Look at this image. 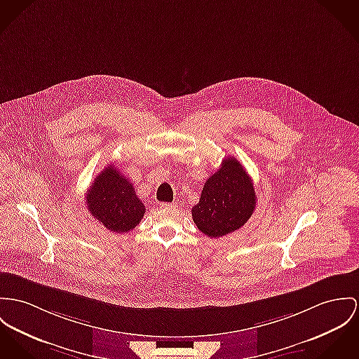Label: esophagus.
<instances>
[{"label": "esophagus", "mask_w": 359, "mask_h": 359, "mask_svg": "<svg viewBox=\"0 0 359 359\" xmlns=\"http://www.w3.org/2000/svg\"><path fill=\"white\" fill-rule=\"evenodd\" d=\"M160 206L163 209H172V208H176V203H165V202H163V203H160Z\"/></svg>", "instance_id": "esophagus-1"}]
</instances>
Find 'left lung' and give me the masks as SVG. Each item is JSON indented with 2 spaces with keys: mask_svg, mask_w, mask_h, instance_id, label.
<instances>
[{
  "mask_svg": "<svg viewBox=\"0 0 359 359\" xmlns=\"http://www.w3.org/2000/svg\"><path fill=\"white\" fill-rule=\"evenodd\" d=\"M254 184L242 164L224 158L219 170L205 183L193 220L209 238H220L243 226L255 209Z\"/></svg>",
  "mask_w": 359,
  "mask_h": 359,
  "instance_id": "obj_1",
  "label": "left lung"
}]
</instances>
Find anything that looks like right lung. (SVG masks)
Instances as JSON below:
<instances>
[{
    "label": "right lung",
    "instance_id": "1",
    "mask_svg": "<svg viewBox=\"0 0 359 359\" xmlns=\"http://www.w3.org/2000/svg\"><path fill=\"white\" fill-rule=\"evenodd\" d=\"M86 205L94 219L117 233L134 229L146 212L133 183L113 164L94 179L86 193Z\"/></svg>",
    "mask_w": 359,
    "mask_h": 359
}]
</instances>
